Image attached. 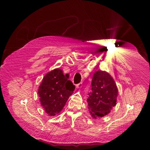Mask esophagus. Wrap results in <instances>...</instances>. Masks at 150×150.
I'll return each instance as SVG.
<instances>
[{
  "instance_id": "34e87169",
  "label": "esophagus",
  "mask_w": 150,
  "mask_h": 150,
  "mask_svg": "<svg viewBox=\"0 0 150 150\" xmlns=\"http://www.w3.org/2000/svg\"><path fill=\"white\" fill-rule=\"evenodd\" d=\"M76 87H77V88H81V87H83V83H79V84H77V85H76Z\"/></svg>"
}]
</instances>
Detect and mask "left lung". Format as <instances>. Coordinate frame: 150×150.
Masks as SVG:
<instances>
[{
  "label": "left lung",
  "mask_w": 150,
  "mask_h": 150,
  "mask_svg": "<svg viewBox=\"0 0 150 150\" xmlns=\"http://www.w3.org/2000/svg\"><path fill=\"white\" fill-rule=\"evenodd\" d=\"M91 91L88 94V108L93 118L103 117L110 112L116 105L118 88L111 75L106 71L94 73Z\"/></svg>",
  "instance_id": "8db88e82"
}]
</instances>
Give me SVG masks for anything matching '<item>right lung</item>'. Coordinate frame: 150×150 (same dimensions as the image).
<instances>
[{"label": "right lung", "mask_w": 150, "mask_h": 150, "mask_svg": "<svg viewBox=\"0 0 150 150\" xmlns=\"http://www.w3.org/2000/svg\"><path fill=\"white\" fill-rule=\"evenodd\" d=\"M75 86L69 80V75H63V71L55 69L43 78L38 88L41 105L49 116H55L64 107Z\"/></svg>", "instance_id": "add662e5"}]
</instances>
